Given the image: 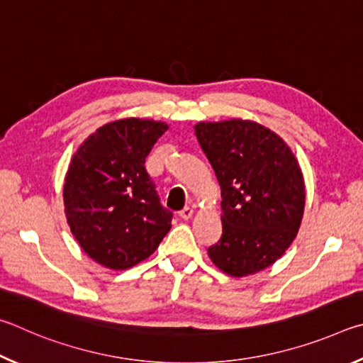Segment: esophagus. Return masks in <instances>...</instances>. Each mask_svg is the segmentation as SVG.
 Segmentation results:
<instances>
[{"label":"esophagus","mask_w":363,"mask_h":363,"mask_svg":"<svg viewBox=\"0 0 363 363\" xmlns=\"http://www.w3.org/2000/svg\"><path fill=\"white\" fill-rule=\"evenodd\" d=\"M193 212H194V211H193L191 207H185L178 215H180V218H183V220H189V218L193 217Z\"/></svg>","instance_id":"obj_1"}]
</instances>
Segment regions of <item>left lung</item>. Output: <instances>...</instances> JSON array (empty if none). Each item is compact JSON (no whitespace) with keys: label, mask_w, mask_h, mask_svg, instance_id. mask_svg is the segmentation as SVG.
<instances>
[{"label":"left lung","mask_w":363,"mask_h":363,"mask_svg":"<svg viewBox=\"0 0 363 363\" xmlns=\"http://www.w3.org/2000/svg\"><path fill=\"white\" fill-rule=\"evenodd\" d=\"M196 137L221 188L223 233L208 257L233 277L276 263L301 226L306 189L290 146L249 119L198 123Z\"/></svg>","instance_id":"obj_1"}]
</instances>
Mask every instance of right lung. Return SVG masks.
I'll list each match as a JSON object with an SVG mask.
<instances>
[{
  "label": "right lung",
  "instance_id": "right-lung-1",
  "mask_svg": "<svg viewBox=\"0 0 363 363\" xmlns=\"http://www.w3.org/2000/svg\"><path fill=\"white\" fill-rule=\"evenodd\" d=\"M169 129L161 121L124 118L99 127L72 157L63 185L69 230L81 249L108 269L148 258L170 230L145 159Z\"/></svg>",
  "mask_w": 363,
  "mask_h": 363
}]
</instances>
